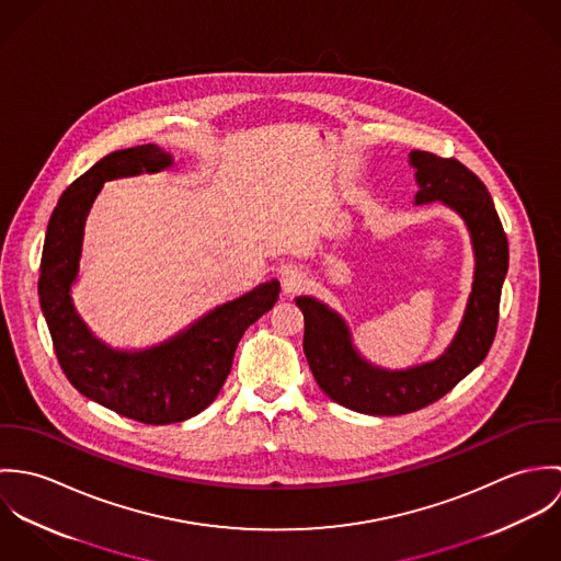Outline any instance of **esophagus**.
<instances>
[{
    "label": "esophagus",
    "mask_w": 561,
    "mask_h": 561,
    "mask_svg": "<svg viewBox=\"0 0 561 561\" xmlns=\"http://www.w3.org/2000/svg\"><path fill=\"white\" fill-rule=\"evenodd\" d=\"M305 283V274L296 267H283L280 270V289H283V296H294Z\"/></svg>",
    "instance_id": "obj_1"
}]
</instances>
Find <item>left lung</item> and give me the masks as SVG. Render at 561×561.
I'll return each instance as SVG.
<instances>
[{
  "label": "left lung",
  "mask_w": 561,
  "mask_h": 561,
  "mask_svg": "<svg viewBox=\"0 0 561 561\" xmlns=\"http://www.w3.org/2000/svg\"><path fill=\"white\" fill-rule=\"evenodd\" d=\"M410 163L419 185L414 205L440 201L465 220L476 252L473 287L443 354L400 369L371 363L336 309L316 296L296 298L305 316V356L316 382L330 400L360 414H405L447 396L485 358L499 321L510 250L485 185L460 161L434 153L410 151Z\"/></svg>",
  "instance_id": "obj_1"
}]
</instances>
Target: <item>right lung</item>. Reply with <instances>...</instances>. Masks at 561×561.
<instances>
[{
    "instance_id": "obj_1",
    "label": "right lung",
    "mask_w": 561,
    "mask_h": 561,
    "mask_svg": "<svg viewBox=\"0 0 561 561\" xmlns=\"http://www.w3.org/2000/svg\"><path fill=\"white\" fill-rule=\"evenodd\" d=\"M168 165L170 153L158 145H140L114 151L85 170L49 218L38 278L41 309L69 382L83 398L147 425L192 419L216 400L241 334L276 305L280 291L276 278L261 283L147 347H114L92 332L73 298L90 207L105 181L161 172Z\"/></svg>"
}]
</instances>
